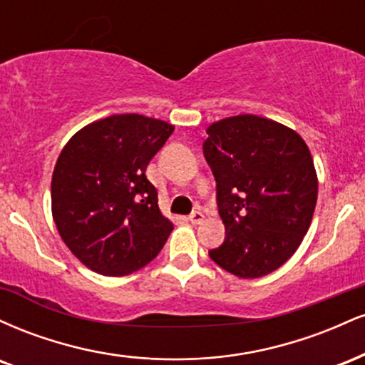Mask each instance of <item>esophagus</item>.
Instances as JSON below:
<instances>
[{"instance_id": "34e87169", "label": "esophagus", "mask_w": 365, "mask_h": 365, "mask_svg": "<svg viewBox=\"0 0 365 365\" xmlns=\"http://www.w3.org/2000/svg\"><path fill=\"white\" fill-rule=\"evenodd\" d=\"M188 221H190L192 225H199V223H202L204 221V215L200 211H194V212H190V216H188Z\"/></svg>"}]
</instances>
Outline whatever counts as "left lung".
<instances>
[{
	"instance_id": "obj_1",
	"label": "left lung",
	"mask_w": 365,
	"mask_h": 365,
	"mask_svg": "<svg viewBox=\"0 0 365 365\" xmlns=\"http://www.w3.org/2000/svg\"><path fill=\"white\" fill-rule=\"evenodd\" d=\"M202 149L226 230L209 257L238 278L273 273L302 244L316 209L307 144L278 121L238 115L212 123Z\"/></svg>"
}]
</instances>
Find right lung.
<instances>
[{
    "instance_id": "right-lung-1",
    "label": "right lung",
    "mask_w": 365,
    "mask_h": 365,
    "mask_svg": "<svg viewBox=\"0 0 365 365\" xmlns=\"http://www.w3.org/2000/svg\"><path fill=\"white\" fill-rule=\"evenodd\" d=\"M166 121L113 115L68 140L51 180V209L60 237L96 273L125 276L149 264L173 225L158 207L149 161L173 133Z\"/></svg>"
}]
</instances>
